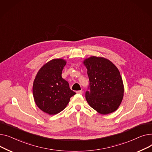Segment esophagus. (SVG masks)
<instances>
[{
  "label": "esophagus",
  "mask_w": 152,
  "mask_h": 152,
  "mask_svg": "<svg viewBox=\"0 0 152 152\" xmlns=\"http://www.w3.org/2000/svg\"><path fill=\"white\" fill-rule=\"evenodd\" d=\"M77 94H82L83 93V91L82 90H79V91H77L76 92Z\"/></svg>",
  "instance_id": "obj_1"
}]
</instances>
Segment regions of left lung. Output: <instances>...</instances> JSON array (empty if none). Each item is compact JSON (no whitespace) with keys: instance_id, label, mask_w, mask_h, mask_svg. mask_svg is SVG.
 Here are the masks:
<instances>
[{"instance_id":"left-lung-1","label":"left lung","mask_w":152,"mask_h":152,"mask_svg":"<svg viewBox=\"0 0 152 152\" xmlns=\"http://www.w3.org/2000/svg\"><path fill=\"white\" fill-rule=\"evenodd\" d=\"M83 64L90 80L86 99L91 107L103 115L112 113L120 106L124 93L123 80L118 69L111 61L91 56Z\"/></svg>"}]
</instances>
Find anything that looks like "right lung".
I'll return each mask as SVG.
<instances>
[{
  "mask_svg": "<svg viewBox=\"0 0 152 152\" xmlns=\"http://www.w3.org/2000/svg\"><path fill=\"white\" fill-rule=\"evenodd\" d=\"M66 64L62 59H52L42 67L34 81L35 102L40 109L50 115L64 110L70 97L76 94L62 78V71Z\"/></svg>",
  "mask_w": 152,
  "mask_h": 152,
  "instance_id": "obj_1",
  "label": "right lung"
}]
</instances>
